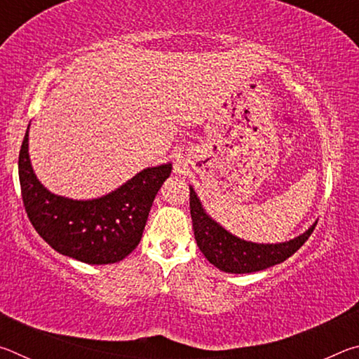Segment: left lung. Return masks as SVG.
Masks as SVG:
<instances>
[{
	"label": "left lung",
	"mask_w": 359,
	"mask_h": 359,
	"mask_svg": "<svg viewBox=\"0 0 359 359\" xmlns=\"http://www.w3.org/2000/svg\"><path fill=\"white\" fill-rule=\"evenodd\" d=\"M190 214L194 239L199 250L209 259V263L231 274H248V272H258L283 263L299 250L317 226V222H315L306 233L282 244H255V242L242 241L228 233L205 214L191 187Z\"/></svg>",
	"instance_id": "8db88e82"
}]
</instances>
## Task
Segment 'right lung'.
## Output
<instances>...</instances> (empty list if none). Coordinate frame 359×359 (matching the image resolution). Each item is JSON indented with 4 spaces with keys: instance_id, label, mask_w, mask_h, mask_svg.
Wrapping results in <instances>:
<instances>
[{
    "instance_id": "right-lung-1",
    "label": "right lung",
    "mask_w": 359,
    "mask_h": 359,
    "mask_svg": "<svg viewBox=\"0 0 359 359\" xmlns=\"http://www.w3.org/2000/svg\"><path fill=\"white\" fill-rule=\"evenodd\" d=\"M171 163L147 168L98 199L57 196L36 179L28 155V130L19 154L22 199L29 222L53 250L87 264H111L135 250L151 203L171 174Z\"/></svg>"
}]
</instances>
